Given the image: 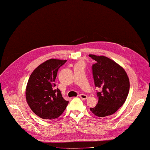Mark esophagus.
<instances>
[{
	"label": "esophagus",
	"instance_id": "esophagus-1",
	"mask_svg": "<svg viewBox=\"0 0 150 150\" xmlns=\"http://www.w3.org/2000/svg\"><path fill=\"white\" fill-rule=\"evenodd\" d=\"M79 97L81 98L82 99H83V100H86V99H87V96L86 94H80L79 95Z\"/></svg>",
	"mask_w": 150,
	"mask_h": 150
}]
</instances>
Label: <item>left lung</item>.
<instances>
[{"mask_svg": "<svg viewBox=\"0 0 150 150\" xmlns=\"http://www.w3.org/2000/svg\"><path fill=\"white\" fill-rule=\"evenodd\" d=\"M89 56L96 61L92 66V71L95 86L101 89L97 93L98 104L90 110L99 117L108 116L125 103L129 92V79L124 69L112 59L104 56Z\"/></svg>", "mask_w": 150, "mask_h": 150, "instance_id": "left-lung-1", "label": "left lung"}]
</instances>
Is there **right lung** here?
<instances>
[{
    "label": "right lung",
    "instance_id": "obj_1",
    "mask_svg": "<svg viewBox=\"0 0 150 150\" xmlns=\"http://www.w3.org/2000/svg\"><path fill=\"white\" fill-rule=\"evenodd\" d=\"M67 60L50 59L40 64L30 75L26 99L33 112L44 119H54L63 113L68 101L63 99L54 83L59 68Z\"/></svg>",
    "mask_w": 150,
    "mask_h": 150
}]
</instances>
